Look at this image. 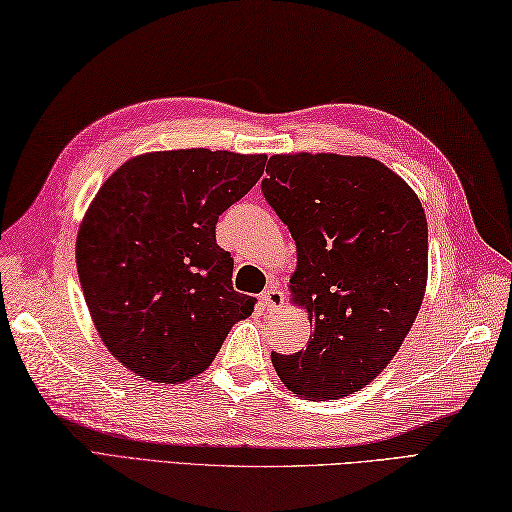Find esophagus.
I'll use <instances>...</instances> for the list:
<instances>
[{
  "label": "esophagus",
  "instance_id": "34e87169",
  "mask_svg": "<svg viewBox=\"0 0 512 512\" xmlns=\"http://www.w3.org/2000/svg\"><path fill=\"white\" fill-rule=\"evenodd\" d=\"M259 301H262V308L266 312H277L281 306H284V292L279 290L277 284H270L262 292V297H259Z\"/></svg>",
  "mask_w": 512,
  "mask_h": 512
}]
</instances>
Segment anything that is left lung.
<instances>
[{
  "mask_svg": "<svg viewBox=\"0 0 512 512\" xmlns=\"http://www.w3.org/2000/svg\"><path fill=\"white\" fill-rule=\"evenodd\" d=\"M262 193L297 244L290 277L314 336L273 352L277 376L301 398L336 400L383 372L409 334L427 288L422 204L383 162L363 156H273Z\"/></svg>",
  "mask_w": 512,
  "mask_h": 512,
  "instance_id": "1",
  "label": "left lung"
}]
</instances>
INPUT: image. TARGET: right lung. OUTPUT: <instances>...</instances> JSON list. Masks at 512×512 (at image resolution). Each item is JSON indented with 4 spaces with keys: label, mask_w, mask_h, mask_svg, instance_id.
I'll use <instances>...</instances> for the list:
<instances>
[{
    "label": "right lung",
    "mask_w": 512,
    "mask_h": 512,
    "mask_svg": "<svg viewBox=\"0 0 512 512\" xmlns=\"http://www.w3.org/2000/svg\"><path fill=\"white\" fill-rule=\"evenodd\" d=\"M266 156L154 151L96 193L76 237V270L107 350L156 383L202 374L255 297L233 290L215 224L262 178Z\"/></svg>",
    "instance_id": "obj_1"
}]
</instances>
